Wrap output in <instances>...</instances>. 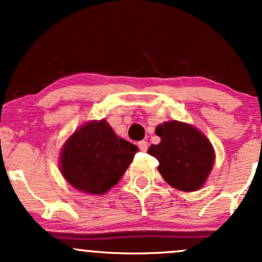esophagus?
I'll return each mask as SVG.
<instances>
[{
  "label": "esophagus",
  "instance_id": "34e87169",
  "mask_svg": "<svg viewBox=\"0 0 262 262\" xmlns=\"http://www.w3.org/2000/svg\"><path fill=\"white\" fill-rule=\"evenodd\" d=\"M138 147H139V149L142 150V152H146V150L148 149V143L146 141H141L138 143Z\"/></svg>",
  "mask_w": 262,
  "mask_h": 262
}]
</instances>
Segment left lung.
I'll return each instance as SVG.
<instances>
[{
  "label": "left lung",
  "instance_id": "1",
  "mask_svg": "<svg viewBox=\"0 0 262 262\" xmlns=\"http://www.w3.org/2000/svg\"><path fill=\"white\" fill-rule=\"evenodd\" d=\"M161 137L148 153L160 162L166 182L182 191H195L207 180L214 163V149L198 129L181 121H168L156 128Z\"/></svg>",
  "mask_w": 262,
  "mask_h": 262
}]
</instances>
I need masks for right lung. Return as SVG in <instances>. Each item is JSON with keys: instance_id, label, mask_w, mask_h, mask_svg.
Wrapping results in <instances>:
<instances>
[{"instance_id": "add662e5", "label": "right lung", "mask_w": 262, "mask_h": 262, "mask_svg": "<svg viewBox=\"0 0 262 262\" xmlns=\"http://www.w3.org/2000/svg\"><path fill=\"white\" fill-rule=\"evenodd\" d=\"M138 147L119 138L105 120L84 124L60 153V170L73 187L104 194L119 182Z\"/></svg>"}]
</instances>
